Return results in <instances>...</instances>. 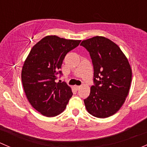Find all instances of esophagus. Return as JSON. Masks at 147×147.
I'll use <instances>...</instances> for the list:
<instances>
[{
  "label": "esophagus",
  "instance_id": "34e87169",
  "mask_svg": "<svg viewBox=\"0 0 147 147\" xmlns=\"http://www.w3.org/2000/svg\"><path fill=\"white\" fill-rule=\"evenodd\" d=\"M80 87H81V86H74V88H75L76 90H78V89L80 88Z\"/></svg>",
  "mask_w": 147,
  "mask_h": 147
}]
</instances>
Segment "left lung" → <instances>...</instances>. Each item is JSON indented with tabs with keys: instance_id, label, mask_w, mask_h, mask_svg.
<instances>
[{
	"instance_id": "1",
	"label": "left lung",
	"mask_w": 147,
	"mask_h": 147,
	"mask_svg": "<svg viewBox=\"0 0 147 147\" xmlns=\"http://www.w3.org/2000/svg\"><path fill=\"white\" fill-rule=\"evenodd\" d=\"M81 45L90 53L94 69L95 86L84 100L85 106L94 117L106 118L118 111L129 94L131 66L120 48L106 37L96 36Z\"/></svg>"
}]
</instances>
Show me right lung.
<instances>
[{
	"label": "right lung",
	"instance_id": "right-lung-1",
	"mask_svg": "<svg viewBox=\"0 0 147 147\" xmlns=\"http://www.w3.org/2000/svg\"><path fill=\"white\" fill-rule=\"evenodd\" d=\"M80 42L46 36L33 46L24 62L21 78L25 95L32 106L46 117L61 114L71 98V88L55 80L58 72L61 74L65 56Z\"/></svg>",
	"mask_w": 147,
	"mask_h": 147
}]
</instances>
